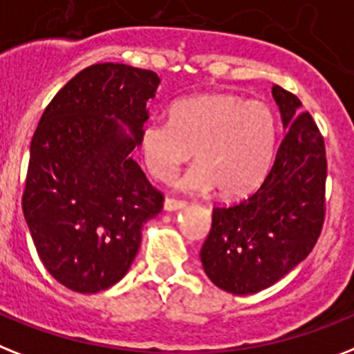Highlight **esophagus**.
<instances>
[{
  "mask_svg": "<svg viewBox=\"0 0 354 354\" xmlns=\"http://www.w3.org/2000/svg\"><path fill=\"white\" fill-rule=\"evenodd\" d=\"M187 202L185 200H178V198H165V202H163V207H165V211H178V209H182L185 207Z\"/></svg>",
  "mask_w": 354,
  "mask_h": 354,
  "instance_id": "obj_1",
  "label": "esophagus"
}]
</instances>
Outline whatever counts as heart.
Wrapping results in <instances>:
<instances>
[{
	"label": "heart",
	"mask_w": 354,
	"mask_h": 354,
	"mask_svg": "<svg viewBox=\"0 0 354 354\" xmlns=\"http://www.w3.org/2000/svg\"><path fill=\"white\" fill-rule=\"evenodd\" d=\"M274 136V116L263 102L205 94L174 103L169 122L145 123L140 145L160 182H171L194 152L198 163L182 178V189L205 192L216 185L223 196H240L263 176Z\"/></svg>",
	"instance_id": "heart-1"
}]
</instances>
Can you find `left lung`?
Listing matches in <instances>:
<instances>
[{
    "mask_svg": "<svg viewBox=\"0 0 354 354\" xmlns=\"http://www.w3.org/2000/svg\"><path fill=\"white\" fill-rule=\"evenodd\" d=\"M286 136L258 189L212 209L202 247L212 283L232 295H254L309 257L326 220L327 158L324 136L301 102L274 85Z\"/></svg>",
    "mask_w": 354,
    "mask_h": 354,
    "instance_id": "1",
    "label": "left lung"
}]
</instances>
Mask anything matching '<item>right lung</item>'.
I'll list each match as a JSON object with an SVG mask.
<instances>
[{
  "mask_svg": "<svg viewBox=\"0 0 354 354\" xmlns=\"http://www.w3.org/2000/svg\"><path fill=\"white\" fill-rule=\"evenodd\" d=\"M158 83L145 68L91 65L53 97L34 132L23 214L45 269L71 291L93 295L122 280L143 223L162 212L163 194L131 154Z\"/></svg>",
  "mask_w": 354,
  "mask_h": 354,
  "instance_id": "right-lung-1",
  "label": "right lung"
}]
</instances>
